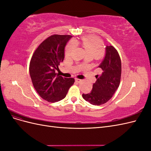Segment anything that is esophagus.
Instances as JSON below:
<instances>
[{
    "mask_svg": "<svg viewBox=\"0 0 151 151\" xmlns=\"http://www.w3.org/2000/svg\"><path fill=\"white\" fill-rule=\"evenodd\" d=\"M75 80H76V82H77V83H81V82L82 81V80H81V79H76Z\"/></svg>",
    "mask_w": 151,
    "mask_h": 151,
    "instance_id": "34e87169",
    "label": "esophagus"
}]
</instances>
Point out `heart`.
Wrapping results in <instances>:
<instances>
[{"instance_id": "1", "label": "heart", "mask_w": 151, "mask_h": 151, "mask_svg": "<svg viewBox=\"0 0 151 151\" xmlns=\"http://www.w3.org/2000/svg\"><path fill=\"white\" fill-rule=\"evenodd\" d=\"M78 41L74 40L68 44L65 50L67 56H69L75 49L76 45L78 44ZM82 45L86 52L89 55L96 56L102 51V42L101 40L94 36H84L82 39Z\"/></svg>"}]
</instances>
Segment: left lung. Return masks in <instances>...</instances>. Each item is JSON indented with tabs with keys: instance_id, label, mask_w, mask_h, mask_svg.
<instances>
[{
	"instance_id": "obj_1",
	"label": "left lung",
	"mask_w": 151,
	"mask_h": 151,
	"mask_svg": "<svg viewBox=\"0 0 151 151\" xmlns=\"http://www.w3.org/2000/svg\"><path fill=\"white\" fill-rule=\"evenodd\" d=\"M105 55L98 67L101 73L96 76V81L88 94H83L86 101L93 105H101L108 101L119 87L122 63L117 50L111 45L105 48Z\"/></svg>"
}]
</instances>
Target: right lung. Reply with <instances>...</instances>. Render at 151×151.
Masks as SVG:
<instances>
[{
  "mask_svg": "<svg viewBox=\"0 0 151 151\" xmlns=\"http://www.w3.org/2000/svg\"><path fill=\"white\" fill-rule=\"evenodd\" d=\"M70 35L50 36L36 48L31 57L29 74L33 86L41 98L55 103L65 98L74 84V78H65L55 70L65 57V47Z\"/></svg>",
  "mask_w": 151,
  "mask_h": 151,
  "instance_id": "1",
  "label": "right lung"
}]
</instances>
